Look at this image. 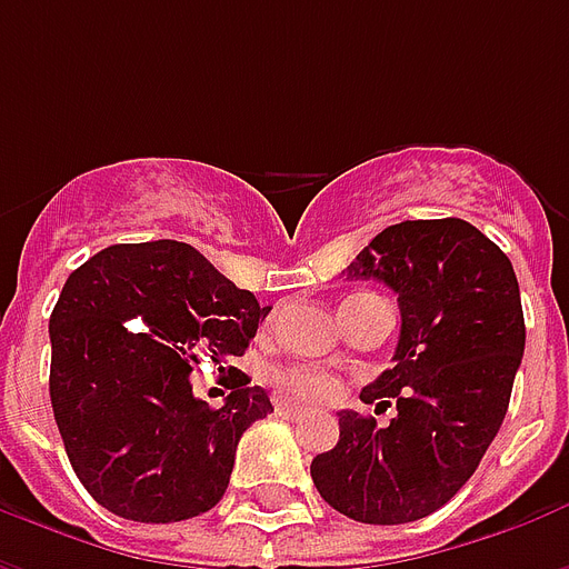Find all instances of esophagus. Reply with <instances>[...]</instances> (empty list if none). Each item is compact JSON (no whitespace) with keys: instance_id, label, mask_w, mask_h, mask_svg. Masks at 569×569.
Listing matches in <instances>:
<instances>
[{"instance_id":"34e87169","label":"esophagus","mask_w":569,"mask_h":569,"mask_svg":"<svg viewBox=\"0 0 569 569\" xmlns=\"http://www.w3.org/2000/svg\"><path fill=\"white\" fill-rule=\"evenodd\" d=\"M277 415H283V418H301L305 415V408L292 406V402H277Z\"/></svg>"}]
</instances>
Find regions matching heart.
I'll use <instances>...</instances> for the list:
<instances>
[{
  "mask_svg": "<svg viewBox=\"0 0 569 569\" xmlns=\"http://www.w3.org/2000/svg\"><path fill=\"white\" fill-rule=\"evenodd\" d=\"M280 387L289 396H298V399H329L335 393L332 378L310 369L280 371Z\"/></svg>",
  "mask_w": 569,
  "mask_h": 569,
  "instance_id": "1",
  "label": "heart"
}]
</instances>
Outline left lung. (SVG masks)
<instances>
[{"mask_svg": "<svg viewBox=\"0 0 569 569\" xmlns=\"http://www.w3.org/2000/svg\"><path fill=\"white\" fill-rule=\"evenodd\" d=\"M399 296L393 369L359 399L396 406L390 427L341 411V439L310 463L332 509L362 525H408L441 509L472 478L509 408L525 357L512 261L463 219L383 228L347 264Z\"/></svg>", "mask_w": 569, "mask_h": 569, "instance_id": "left-lung-1", "label": "left lung"}]
</instances>
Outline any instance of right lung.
<instances>
[{
	"label": "right lung",
	"mask_w": 569,
	"mask_h": 569,
	"mask_svg": "<svg viewBox=\"0 0 569 569\" xmlns=\"http://www.w3.org/2000/svg\"><path fill=\"white\" fill-rule=\"evenodd\" d=\"M261 308L179 240L116 243L69 273L51 313V408L69 463L118 518L170 525L210 512L240 436L273 411L237 383L222 408L191 393V366L243 357Z\"/></svg>",
	"instance_id": "add662e5"
}]
</instances>
